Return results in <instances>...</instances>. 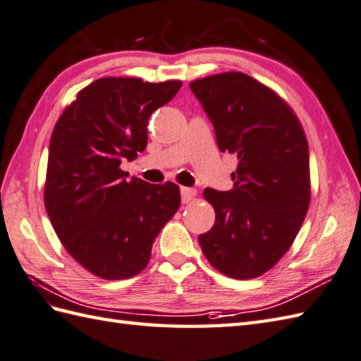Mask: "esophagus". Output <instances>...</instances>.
I'll list each match as a JSON object with an SVG mask.
<instances>
[{
  "mask_svg": "<svg viewBox=\"0 0 361 361\" xmlns=\"http://www.w3.org/2000/svg\"><path fill=\"white\" fill-rule=\"evenodd\" d=\"M197 191L195 188H187V187H182L180 188V196H182V202L183 204H188L193 201V199L196 197Z\"/></svg>",
  "mask_w": 361,
  "mask_h": 361,
  "instance_id": "esophagus-1",
  "label": "esophagus"
}]
</instances>
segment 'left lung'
<instances>
[{"label": "left lung", "instance_id": "1", "mask_svg": "<svg viewBox=\"0 0 361 361\" xmlns=\"http://www.w3.org/2000/svg\"><path fill=\"white\" fill-rule=\"evenodd\" d=\"M190 87L212 120L219 149L238 156L233 188L204 190L216 221L199 244L221 274L258 278L289 250L306 218V134L289 103L244 72L197 78Z\"/></svg>", "mask_w": 361, "mask_h": 361}]
</instances>
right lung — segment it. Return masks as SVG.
Returning a JSON list of instances; mask_svg holds the SVG:
<instances>
[{
	"label": "right lung",
	"mask_w": 361,
	"mask_h": 361,
	"mask_svg": "<svg viewBox=\"0 0 361 361\" xmlns=\"http://www.w3.org/2000/svg\"><path fill=\"white\" fill-rule=\"evenodd\" d=\"M180 86V80L103 77L83 87L54 126L46 212L68 253L95 276L140 274L154 239L179 210L176 183L126 180L120 164L147 148L149 116Z\"/></svg>",
	"instance_id": "add662e5"
}]
</instances>
